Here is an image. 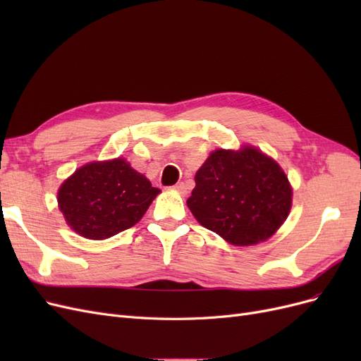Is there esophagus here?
<instances>
[{
	"mask_svg": "<svg viewBox=\"0 0 361 361\" xmlns=\"http://www.w3.org/2000/svg\"><path fill=\"white\" fill-rule=\"evenodd\" d=\"M174 190L179 191L180 194H187V187H185L183 182H179V183L174 185Z\"/></svg>",
	"mask_w": 361,
	"mask_h": 361,
	"instance_id": "esophagus-1",
	"label": "esophagus"
}]
</instances>
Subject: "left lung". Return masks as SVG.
I'll use <instances>...</instances> for the list:
<instances>
[{
  "label": "left lung",
  "instance_id": "8db88e82",
  "mask_svg": "<svg viewBox=\"0 0 361 361\" xmlns=\"http://www.w3.org/2000/svg\"><path fill=\"white\" fill-rule=\"evenodd\" d=\"M187 204L197 221L235 245L265 241L292 204L286 174L276 161L245 147L215 150L195 173Z\"/></svg>",
  "mask_w": 361,
  "mask_h": 361
}]
</instances>
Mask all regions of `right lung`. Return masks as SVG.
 <instances>
[{"label": "right lung", "instance_id": "1", "mask_svg": "<svg viewBox=\"0 0 361 361\" xmlns=\"http://www.w3.org/2000/svg\"><path fill=\"white\" fill-rule=\"evenodd\" d=\"M158 188L117 158L92 162L61 185L59 206L68 224L89 239H106L141 220Z\"/></svg>", "mask_w": 361, "mask_h": 361}]
</instances>
